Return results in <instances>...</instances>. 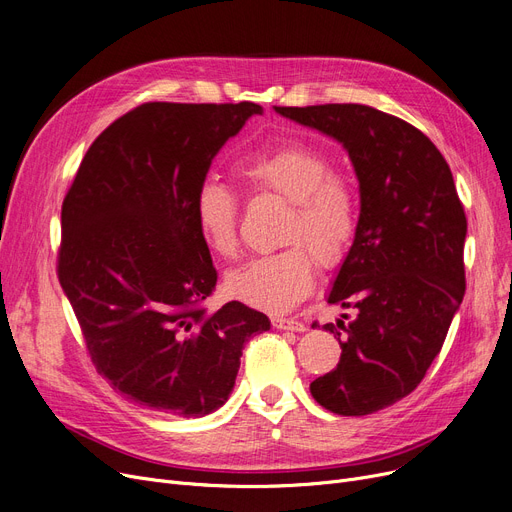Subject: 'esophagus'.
Wrapping results in <instances>:
<instances>
[{
	"mask_svg": "<svg viewBox=\"0 0 512 512\" xmlns=\"http://www.w3.org/2000/svg\"><path fill=\"white\" fill-rule=\"evenodd\" d=\"M272 326L278 330H295V332H303L305 324L293 318H272Z\"/></svg>",
	"mask_w": 512,
	"mask_h": 512,
	"instance_id": "1",
	"label": "esophagus"
}]
</instances>
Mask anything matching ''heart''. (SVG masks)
Wrapping results in <instances>:
<instances>
[{
  "mask_svg": "<svg viewBox=\"0 0 512 512\" xmlns=\"http://www.w3.org/2000/svg\"><path fill=\"white\" fill-rule=\"evenodd\" d=\"M234 171L251 194L288 201L280 236L286 249L228 272L226 291L242 303L282 314L314 291L318 263L330 270L345 259L360 224L358 192L335 173L326 154L301 144L253 154L238 161ZM192 215L215 255L236 257L240 201L228 186L213 180L198 186Z\"/></svg>",
  "mask_w": 512,
  "mask_h": 512,
  "instance_id": "b5f03b06",
  "label": "heart"
}]
</instances>
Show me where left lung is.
Wrapping results in <instances>:
<instances>
[{
  "mask_svg": "<svg viewBox=\"0 0 512 512\" xmlns=\"http://www.w3.org/2000/svg\"><path fill=\"white\" fill-rule=\"evenodd\" d=\"M276 110L339 140L360 180L358 234L328 297L358 316L322 326L343 351L309 391L341 416L379 412L425 379L464 297L466 215L450 165L420 129L366 104Z\"/></svg>",
  "mask_w": 512,
  "mask_h": 512,
  "instance_id": "left-lung-1",
  "label": "left lung"
}]
</instances>
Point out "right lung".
Returning <instances> with one entry per match:
<instances>
[{"label": "right lung", "instance_id": "1", "mask_svg": "<svg viewBox=\"0 0 512 512\" xmlns=\"http://www.w3.org/2000/svg\"><path fill=\"white\" fill-rule=\"evenodd\" d=\"M261 106L146 102L94 140L62 201L56 272L87 353L131 402L205 416L226 402L257 309L207 311L217 270L192 203L219 148Z\"/></svg>", "mask_w": 512, "mask_h": 512}]
</instances>
